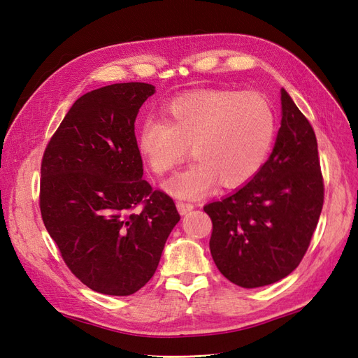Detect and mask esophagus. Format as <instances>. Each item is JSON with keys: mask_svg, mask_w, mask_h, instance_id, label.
I'll use <instances>...</instances> for the list:
<instances>
[{"mask_svg": "<svg viewBox=\"0 0 358 358\" xmlns=\"http://www.w3.org/2000/svg\"><path fill=\"white\" fill-rule=\"evenodd\" d=\"M178 209L182 215H185L188 212H191L194 209V204L192 203H188V201H183V200H179L178 201Z\"/></svg>", "mask_w": 358, "mask_h": 358, "instance_id": "obj_1", "label": "esophagus"}]
</instances>
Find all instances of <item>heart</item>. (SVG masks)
I'll use <instances>...</instances> for the list:
<instances>
[{
  "instance_id": "1",
  "label": "heart",
  "mask_w": 358,
  "mask_h": 358,
  "mask_svg": "<svg viewBox=\"0 0 358 358\" xmlns=\"http://www.w3.org/2000/svg\"><path fill=\"white\" fill-rule=\"evenodd\" d=\"M276 113L258 92L206 90L170 101L162 121L146 119L138 129L137 149L150 171L167 175L185 159H196L167 183L182 199L208 192L216 180L237 188L254 179L272 150Z\"/></svg>"
}]
</instances>
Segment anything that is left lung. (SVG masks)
<instances>
[{
  "instance_id": "left-lung-1",
  "label": "left lung",
  "mask_w": 358,
  "mask_h": 358,
  "mask_svg": "<svg viewBox=\"0 0 358 358\" xmlns=\"http://www.w3.org/2000/svg\"><path fill=\"white\" fill-rule=\"evenodd\" d=\"M272 155L258 175L221 201L212 220L210 254L220 272L243 288L275 284L305 257L324 203L315 131L285 90Z\"/></svg>"
}]
</instances>
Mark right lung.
I'll list each match as a JSON object with an SVG mask.
<instances>
[{"instance_id": "add662e5", "label": "right lung", "mask_w": 358, "mask_h": 358, "mask_svg": "<svg viewBox=\"0 0 358 358\" xmlns=\"http://www.w3.org/2000/svg\"><path fill=\"white\" fill-rule=\"evenodd\" d=\"M154 92L128 82L82 95L43 154V222L71 273L101 294L145 287L180 220L169 194L142 178L134 121Z\"/></svg>"}]
</instances>
